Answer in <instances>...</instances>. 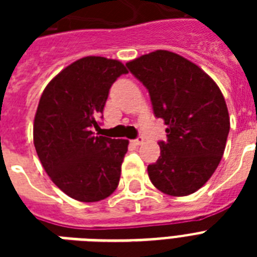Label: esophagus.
Listing matches in <instances>:
<instances>
[{"label":"esophagus","mask_w":257,"mask_h":257,"mask_svg":"<svg viewBox=\"0 0 257 257\" xmlns=\"http://www.w3.org/2000/svg\"><path fill=\"white\" fill-rule=\"evenodd\" d=\"M132 143L135 145H141V144H143V143H144V137H141V136L137 137V139H135V140H133Z\"/></svg>","instance_id":"esophagus-1"}]
</instances>
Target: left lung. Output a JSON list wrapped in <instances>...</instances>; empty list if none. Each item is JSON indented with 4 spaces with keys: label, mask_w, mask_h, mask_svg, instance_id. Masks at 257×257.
<instances>
[{
    "label": "left lung",
    "mask_w": 257,
    "mask_h": 257,
    "mask_svg": "<svg viewBox=\"0 0 257 257\" xmlns=\"http://www.w3.org/2000/svg\"><path fill=\"white\" fill-rule=\"evenodd\" d=\"M148 89L153 113L167 125L149 179L165 195L188 196L211 179L223 157L229 114L220 88L201 68L169 50L126 62Z\"/></svg>",
    "instance_id": "obj_1"
}]
</instances>
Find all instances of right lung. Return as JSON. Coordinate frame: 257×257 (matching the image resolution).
Returning a JSON list of instances; mask_svg holds the SVG:
<instances>
[{"instance_id": "obj_1", "label": "right lung", "mask_w": 257, "mask_h": 257, "mask_svg": "<svg viewBox=\"0 0 257 257\" xmlns=\"http://www.w3.org/2000/svg\"><path fill=\"white\" fill-rule=\"evenodd\" d=\"M124 64L88 56L46 85L34 116L33 141L42 167L65 195L94 203L116 191L128 140L94 136L112 84Z\"/></svg>"}]
</instances>
